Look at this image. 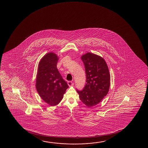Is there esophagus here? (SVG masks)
I'll list each match as a JSON object with an SVG mask.
<instances>
[{
  "label": "esophagus",
  "mask_w": 148,
  "mask_h": 148,
  "mask_svg": "<svg viewBox=\"0 0 148 148\" xmlns=\"http://www.w3.org/2000/svg\"><path fill=\"white\" fill-rule=\"evenodd\" d=\"M68 84L69 86H72L74 85V83L72 82V81H68Z\"/></svg>",
  "instance_id": "34e87169"
}]
</instances>
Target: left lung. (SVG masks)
Segmentation results:
<instances>
[{"label": "left lung", "instance_id": "8db88e82", "mask_svg": "<svg viewBox=\"0 0 148 148\" xmlns=\"http://www.w3.org/2000/svg\"><path fill=\"white\" fill-rule=\"evenodd\" d=\"M85 66L87 83L79 98L88 107L97 105L107 95L110 86V74L107 64L102 57L87 53L81 57Z\"/></svg>", "mask_w": 148, "mask_h": 148}]
</instances>
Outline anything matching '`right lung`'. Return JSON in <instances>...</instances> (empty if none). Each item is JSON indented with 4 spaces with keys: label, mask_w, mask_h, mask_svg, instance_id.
<instances>
[{
    "label": "right lung",
    "mask_w": 148,
    "mask_h": 148,
    "mask_svg": "<svg viewBox=\"0 0 148 148\" xmlns=\"http://www.w3.org/2000/svg\"><path fill=\"white\" fill-rule=\"evenodd\" d=\"M59 57L55 53L45 55L39 62L36 88L41 98L51 106H56L63 99L69 87L57 69Z\"/></svg>",
    "instance_id": "1"
}]
</instances>
